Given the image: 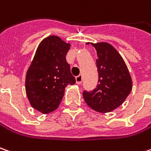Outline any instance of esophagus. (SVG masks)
Wrapping results in <instances>:
<instances>
[{"label":"esophagus","mask_w":151,"mask_h":151,"mask_svg":"<svg viewBox=\"0 0 151 151\" xmlns=\"http://www.w3.org/2000/svg\"><path fill=\"white\" fill-rule=\"evenodd\" d=\"M76 83L77 84H81L82 83V80H83V78H82V76L81 75H79L78 76H76Z\"/></svg>","instance_id":"obj_1"}]
</instances>
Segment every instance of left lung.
<instances>
[{
    "label": "left lung",
    "instance_id": "obj_1",
    "mask_svg": "<svg viewBox=\"0 0 151 151\" xmlns=\"http://www.w3.org/2000/svg\"><path fill=\"white\" fill-rule=\"evenodd\" d=\"M98 54L96 65L99 81L96 88L82 95L92 109L106 113L119 107L132 90V79L122 58L110 44L100 42L93 44Z\"/></svg>",
    "mask_w": 151,
    "mask_h": 151
}]
</instances>
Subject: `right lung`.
I'll use <instances>...</instances> for the list:
<instances>
[{
    "label": "right lung",
    "mask_w": 151,
    "mask_h": 151,
    "mask_svg": "<svg viewBox=\"0 0 151 151\" xmlns=\"http://www.w3.org/2000/svg\"><path fill=\"white\" fill-rule=\"evenodd\" d=\"M70 44L58 36L44 39L35 52L26 74L25 89L31 106L43 114L55 110L64 95L67 85L76 83L66 61Z\"/></svg>",
    "instance_id": "obj_1"
}]
</instances>
